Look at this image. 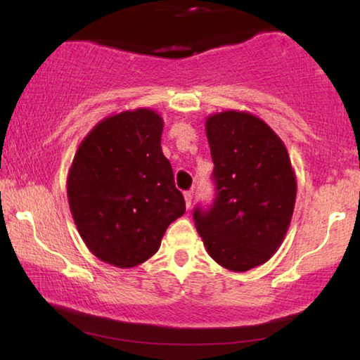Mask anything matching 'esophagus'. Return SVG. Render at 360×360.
Returning a JSON list of instances; mask_svg holds the SVG:
<instances>
[{"label":"esophagus","instance_id":"obj_1","mask_svg":"<svg viewBox=\"0 0 360 360\" xmlns=\"http://www.w3.org/2000/svg\"><path fill=\"white\" fill-rule=\"evenodd\" d=\"M184 196H185V205H186V208H190V206H191V200H193V193H191V191H185Z\"/></svg>","mask_w":360,"mask_h":360}]
</instances>
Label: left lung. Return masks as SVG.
Returning <instances> with one entry per match:
<instances>
[{
	"label": "left lung",
	"instance_id": "obj_1",
	"mask_svg": "<svg viewBox=\"0 0 360 360\" xmlns=\"http://www.w3.org/2000/svg\"><path fill=\"white\" fill-rule=\"evenodd\" d=\"M216 198L196 208V231L208 254L224 269L245 272L277 252L297 200L295 176L283 141L248 111L206 117Z\"/></svg>",
	"mask_w": 360,
	"mask_h": 360
}]
</instances>
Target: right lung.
I'll list each match as a JSON object with an SVG mask.
<instances>
[{
  "label": "right lung",
  "instance_id": "right-lung-1",
  "mask_svg": "<svg viewBox=\"0 0 360 360\" xmlns=\"http://www.w3.org/2000/svg\"><path fill=\"white\" fill-rule=\"evenodd\" d=\"M162 131L164 120L149 108L108 116L80 142L68 170L78 233L91 254L115 267L150 259L170 223L185 213Z\"/></svg>",
  "mask_w": 360,
  "mask_h": 360
}]
</instances>
